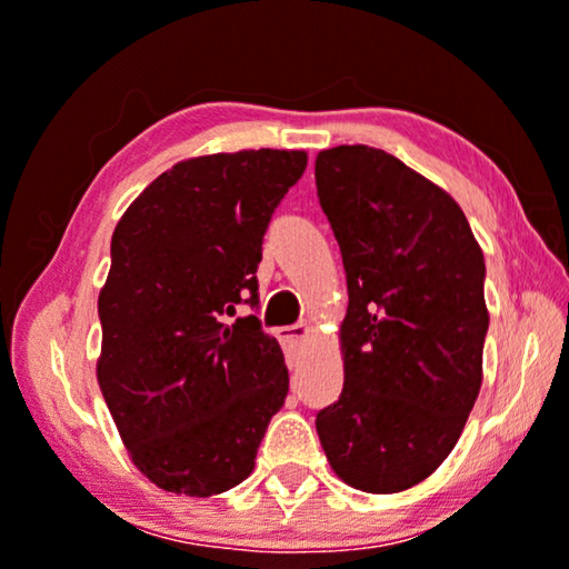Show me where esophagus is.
<instances>
[{"label": "esophagus", "mask_w": 569, "mask_h": 569, "mask_svg": "<svg viewBox=\"0 0 569 569\" xmlns=\"http://www.w3.org/2000/svg\"><path fill=\"white\" fill-rule=\"evenodd\" d=\"M310 333H313V326L310 323H295V326H282V329H277V339L282 341L287 349H298Z\"/></svg>", "instance_id": "34e87169"}]
</instances>
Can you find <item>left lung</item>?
<instances>
[{
	"instance_id": "left-lung-1",
	"label": "left lung",
	"mask_w": 569,
	"mask_h": 569,
	"mask_svg": "<svg viewBox=\"0 0 569 569\" xmlns=\"http://www.w3.org/2000/svg\"><path fill=\"white\" fill-rule=\"evenodd\" d=\"M316 186L349 292L345 388L318 438L349 487L403 492L446 461L479 396L485 253L448 191L376 147L318 152Z\"/></svg>"
}]
</instances>
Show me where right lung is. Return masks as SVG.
<instances>
[{
    "label": "right lung",
    "mask_w": 569,
    "mask_h": 569,
    "mask_svg": "<svg viewBox=\"0 0 569 569\" xmlns=\"http://www.w3.org/2000/svg\"><path fill=\"white\" fill-rule=\"evenodd\" d=\"M306 166L302 150L176 162L116 224L98 383L131 461L166 492L240 485L287 399L277 339L230 318L259 302L263 232Z\"/></svg>",
    "instance_id": "1"
}]
</instances>
